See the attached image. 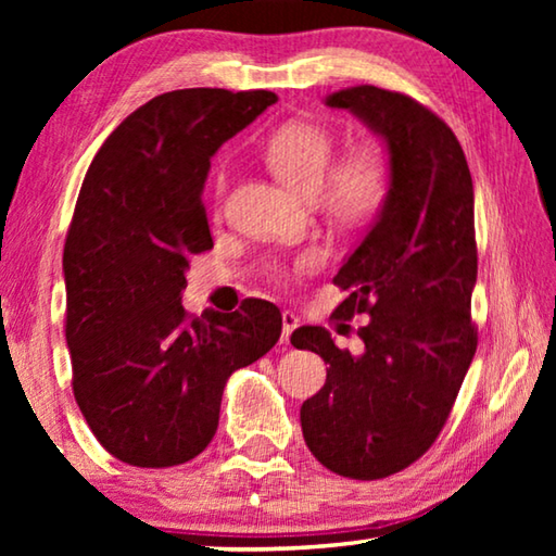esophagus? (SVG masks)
<instances>
[{
  "label": "esophagus",
  "mask_w": 556,
  "mask_h": 556,
  "mask_svg": "<svg viewBox=\"0 0 556 556\" xmlns=\"http://www.w3.org/2000/svg\"><path fill=\"white\" fill-rule=\"evenodd\" d=\"M296 326H299V316H296L294 312H285V314H281V343L289 345L291 333L296 331Z\"/></svg>",
  "instance_id": "esophagus-1"
}]
</instances>
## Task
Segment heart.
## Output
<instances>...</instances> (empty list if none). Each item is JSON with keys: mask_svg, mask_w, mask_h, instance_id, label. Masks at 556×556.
I'll list each match as a JSON object with an SVG mask.
<instances>
[{"mask_svg": "<svg viewBox=\"0 0 556 556\" xmlns=\"http://www.w3.org/2000/svg\"><path fill=\"white\" fill-rule=\"evenodd\" d=\"M336 139L314 122H287L265 142V159L281 181L301 193H316V201L341 223H365L382 211L390 195V168L375 149H355L338 159L331 169ZM215 191L223 195L225 174Z\"/></svg>", "mask_w": 556, "mask_h": 556, "instance_id": "1", "label": "heart"}]
</instances>
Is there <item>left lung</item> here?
I'll list each match as a JSON object with an SVG mask.
<instances>
[{
	"instance_id": "8db88e82",
	"label": "left lung",
	"mask_w": 556,
	"mask_h": 556,
	"mask_svg": "<svg viewBox=\"0 0 556 556\" xmlns=\"http://www.w3.org/2000/svg\"><path fill=\"white\" fill-rule=\"evenodd\" d=\"M326 105L384 139L390 195L333 277L348 291L338 321L370 316L357 328L365 351H341L321 326L291 336L328 363L326 384L301 404V431L328 470L378 481L434 444L476 355L473 181L454 131L409 96L357 86Z\"/></svg>"
}]
</instances>
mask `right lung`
Instances as JSON below:
<instances>
[{
  "label": "right lung",
  "instance_id": "add662e5",
  "mask_svg": "<svg viewBox=\"0 0 556 556\" xmlns=\"http://www.w3.org/2000/svg\"><path fill=\"white\" fill-rule=\"evenodd\" d=\"M275 102L269 90L164 92L112 131L83 178L63 248L73 394L129 466L199 456L225 382L279 341L265 299L201 318L181 304L188 262L213 248L201 201L211 156Z\"/></svg>",
  "mask_w": 556,
  "mask_h": 556
}]
</instances>
